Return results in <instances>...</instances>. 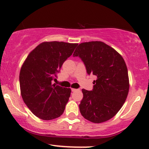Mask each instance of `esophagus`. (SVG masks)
<instances>
[{
	"mask_svg": "<svg viewBox=\"0 0 149 149\" xmlns=\"http://www.w3.org/2000/svg\"><path fill=\"white\" fill-rule=\"evenodd\" d=\"M77 90H77V89H75V88L71 89V91H72V92H76V91H77Z\"/></svg>",
	"mask_w": 149,
	"mask_h": 149,
	"instance_id": "1",
	"label": "esophagus"
}]
</instances>
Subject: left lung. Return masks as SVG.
Segmentation results:
<instances>
[{"mask_svg":"<svg viewBox=\"0 0 149 149\" xmlns=\"http://www.w3.org/2000/svg\"><path fill=\"white\" fill-rule=\"evenodd\" d=\"M73 57H79L87 73L97 77L93 90H82L83 98L79 105L81 115L94 123L112 118L123 107L129 92L127 68L123 58L102 41L82 42Z\"/></svg>","mask_w":149,"mask_h":149,"instance_id":"8db88e82","label":"left lung"}]
</instances>
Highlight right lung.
<instances>
[{"mask_svg": "<svg viewBox=\"0 0 149 149\" xmlns=\"http://www.w3.org/2000/svg\"><path fill=\"white\" fill-rule=\"evenodd\" d=\"M77 43L43 42L33 49L22 64L19 73L21 95L36 116L44 120L62 115L71 90L52 84L57 73Z\"/></svg>", "mask_w": 149, "mask_h": 149, "instance_id": "right-lung-1", "label": "right lung"}]
</instances>
